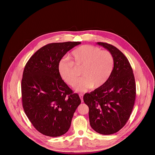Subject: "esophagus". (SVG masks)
Returning <instances> with one entry per match:
<instances>
[{
  "label": "esophagus",
  "mask_w": 155,
  "mask_h": 155,
  "mask_svg": "<svg viewBox=\"0 0 155 155\" xmlns=\"http://www.w3.org/2000/svg\"><path fill=\"white\" fill-rule=\"evenodd\" d=\"M79 96H80V98L81 101V102H83V95L82 94H80Z\"/></svg>",
  "instance_id": "34e87169"
}]
</instances>
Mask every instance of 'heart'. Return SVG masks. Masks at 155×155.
Here are the masks:
<instances>
[{
	"mask_svg": "<svg viewBox=\"0 0 155 155\" xmlns=\"http://www.w3.org/2000/svg\"><path fill=\"white\" fill-rule=\"evenodd\" d=\"M71 62L62 59L58 64V72L62 79L69 85H76L79 74L75 68H81L83 77L77 85L78 91H86L92 87L96 90L102 87L112 75L114 59L108 51L101 50L92 45H82L72 51Z\"/></svg>",
	"mask_w": 155,
	"mask_h": 155,
	"instance_id": "heart-1",
	"label": "heart"
}]
</instances>
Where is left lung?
<instances>
[{
	"label": "left lung",
	"instance_id": "left-lung-1",
	"mask_svg": "<svg viewBox=\"0 0 155 155\" xmlns=\"http://www.w3.org/2000/svg\"><path fill=\"white\" fill-rule=\"evenodd\" d=\"M97 44L107 49L114 57L111 76L101 87L83 96L89 107L91 127L103 135L119 131L129 120L134 105L136 87L130 63L115 47L103 42Z\"/></svg>",
	"mask_w": 155,
	"mask_h": 155
}]
</instances>
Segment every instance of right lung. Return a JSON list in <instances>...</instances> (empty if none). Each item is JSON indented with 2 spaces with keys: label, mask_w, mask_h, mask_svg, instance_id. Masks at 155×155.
<instances>
[{
  "label": "right lung",
  "mask_w": 155,
  "mask_h": 155,
  "mask_svg": "<svg viewBox=\"0 0 155 155\" xmlns=\"http://www.w3.org/2000/svg\"><path fill=\"white\" fill-rule=\"evenodd\" d=\"M79 41L53 43L37 51L28 61L21 81L23 107L40 133L61 136L70 128L81 100L61 77L58 64Z\"/></svg>",
  "instance_id": "add662e5"
}]
</instances>
